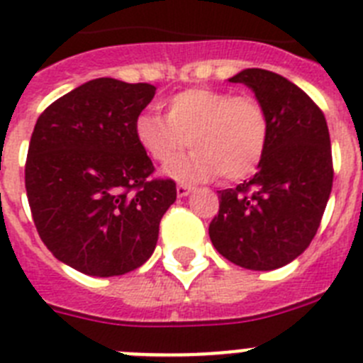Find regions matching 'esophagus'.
Wrapping results in <instances>:
<instances>
[{
	"mask_svg": "<svg viewBox=\"0 0 363 363\" xmlns=\"http://www.w3.org/2000/svg\"><path fill=\"white\" fill-rule=\"evenodd\" d=\"M192 189L189 187V185H184V184H179L178 187H176V194H178V198H185L191 194Z\"/></svg>",
	"mask_w": 363,
	"mask_h": 363,
	"instance_id": "34e87169",
	"label": "esophagus"
}]
</instances>
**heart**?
I'll return each instance as SVG.
<instances>
[{
	"mask_svg": "<svg viewBox=\"0 0 363 363\" xmlns=\"http://www.w3.org/2000/svg\"><path fill=\"white\" fill-rule=\"evenodd\" d=\"M134 138L162 165L174 162L187 145L194 146L189 157L165 169L178 182H209L220 174L242 179L264 160L269 118L252 96L196 86L167 99L165 118L142 112L134 121Z\"/></svg>",
	"mask_w": 363,
	"mask_h": 363,
	"instance_id": "heart-1",
	"label": "heart"
}]
</instances>
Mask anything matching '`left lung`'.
<instances>
[{"mask_svg": "<svg viewBox=\"0 0 363 363\" xmlns=\"http://www.w3.org/2000/svg\"><path fill=\"white\" fill-rule=\"evenodd\" d=\"M255 92L269 118V142L258 171L220 191L209 236L221 256L251 271L291 264L318 230L333 187L325 116L300 86L277 72L245 69L229 78Z\"/></svg>", "mask_w": 363, "mask_h": 363, "instance_id": "8db88e82", "label": "left lung"}]
</instances>
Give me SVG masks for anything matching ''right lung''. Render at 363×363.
Instances as JSON below:
<instances>
[{
	"label": "right lung",
	"mask_w": 363,
	"mask_h": 363,
	"mask_svg": "<svg viewBox=\"0 0 363 363\" xmlns=\"http://www.w3.org/2000/svg\"><path fill=\"white\" fill-rule=\"evenodd\" d=\"M154 94L149 83L91 79L36 121L25 165L32 218L47 249L83 274L120 277L145 264L176 201L172 179H149L154 165L134 138Z\"/></svg>",
	"instance_id": "obj_1"
}]
</instances>
